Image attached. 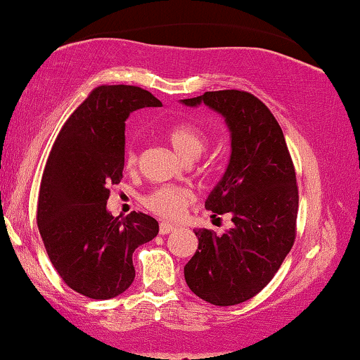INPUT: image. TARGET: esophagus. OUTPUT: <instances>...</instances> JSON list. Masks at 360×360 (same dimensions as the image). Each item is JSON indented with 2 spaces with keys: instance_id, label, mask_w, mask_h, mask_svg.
Here are the masks:
<instances>
[{
  "instance_id": "1",
  "label": "esophagus",
  "mask_w": 360,
  "mask_h": 360,
  "mask_svg": "<svg viewBox=\"0 0 360 360\" xmlns=\"http://www.w3.org/2000/svg\"><path fill=\"white\" fill-rule=\"evenodd\" d=\"M174 231H175V227L172 226V224L160 222V226H159V233H160V236H167V233L174 232Z\"/></svg>"
}]
</instances>
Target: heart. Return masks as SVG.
<instances>
[{
	"mask_svg": "<svg viewBox=\"0 0 360 360\" xmlns=\"http://www.w3.org/2000/svg\"><path fill=\"white\" fill-rule=\"evenodd\" d=\"M169 144L181 159L193 160L202 153L206 146V136L200 128L191 123H175L165 133ZM127 167L138 164V153L134 148H128L124 155ZM193 202V193L180 186H160L143 198V205L150 212L165 219H176L184 214L186 206Z\"/></svg>",
	"mask_w": 360,
	"mask_h": 360,
	"instance_id": "b5f03b06",
	"label": "heart"
}]
</instances>
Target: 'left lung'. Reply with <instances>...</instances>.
<instances>
[{
  "label": "left lung",
  "instance_id": "obj_1",
  "mask_svg": "<svg viewBox=\"0 0 360 360\" xmlns=\"http://www.w3.org/2000/svg\"><path fill=\"white\" fill-rule=\"evenodd\" d=\"M205 103L226 120L231 159L210 193L206 210L232 216L222 236L195 229L198 250L185 264V281L212 305L252 299L274 278L294 245L299 191L283 129L264 103L250 92L214 91L184 98Z\"/></svg>",
  "mask_w": 360,
  "mask_h": 360
}]
</instances>
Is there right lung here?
<instances>
[{
	"label": "right lung",
	"mask_w": 360,
	"mask_h": 360,
	"mask_svg": "<svg viewBox=\"0 0 360 360\" xmlns=\"http://www.w3.org/2000/svg\"><path fill=\"white\" fill-rule=\"evenodd\" d=\"M162 102L136 86H98L55 139L39 191L37 224L60 278L96 300L113 299L134 279L133 252L159 233L143 212L113 217L110 186L123 179L124 122Z\"/></svg>",
	"instance_id": "obj_1"
}]
</instances>
